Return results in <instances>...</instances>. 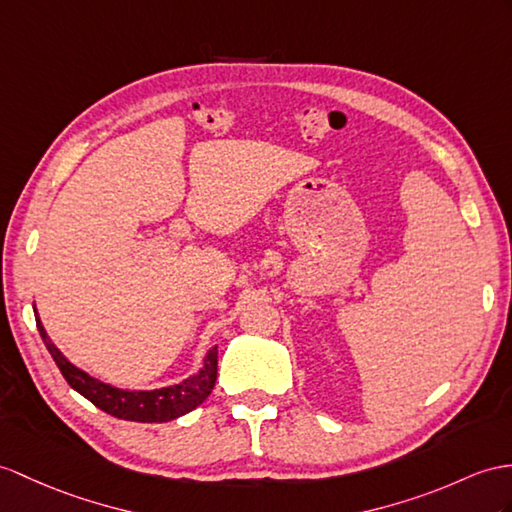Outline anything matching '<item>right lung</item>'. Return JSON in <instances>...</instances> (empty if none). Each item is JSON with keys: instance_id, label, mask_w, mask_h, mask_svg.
<instances>
[{"instance_id": "obj_1", "label": "right lung", "mask_w": 512, "mask_h": 512, "mask_svg": "<svg viewBox=\"0 0 512 512\" xmlns=\"http://www.w3.org/2000/svg\"><path fill=\"white\" fill-rule=\"evenodd\" d=\"M34 317H36V328L41 332L45 347L49 350V354H52L54 363L58 365L60 373L65 376L71 389L84 395L86 400L93 402L99 410H104V413L117 419L139 421V423H165L171 419H178L202 404L215 386L217 345L210 347L206 352L202 367H199L195 376H189L180 384L162 386V389H154V391H130V389H119V386L97 380L91 376V373H86L84 369L73 365L47 336L41 317L36 313V306H34Z\"/></svg>"}]
</instances>
